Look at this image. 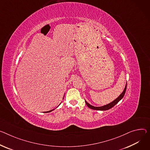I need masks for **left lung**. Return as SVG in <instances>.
<instances>
[{"label": "left lung", "mask_w": 150, "mask_h": 150, "mask_svg": "<svg viewBox=\"0 0 150 150\" xmlns=\"http://www.w3.org/2000/svg\"><path fill=\"white\" fill-rule=\"evenodd\" d=\"M126 88H127V83H126V85L125 86V88L123 91H122L121 93V94L120 95V96L117 99H115L114 100L111 102V103H108V104H106L105 105H103V106H93V105H90V103H88L86 100H85V102H86L87 106L88 108H90V109H92V110H98V111H106V110H110V109H111V108H112L113 106H114L119 101H120L122 99V98L124 97L125 94V93H126Z\"/></svg>", "instance_id": "obj_1"}]
</instances>
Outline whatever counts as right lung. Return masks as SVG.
I'll list each match as a JSON object with an SVG mask.
<instances>
[{
    "instance_id": "obj_1",
    "label": "right lung",
    "mask_w": 150,
    "mask_h": 150,
    "mask_svg": "<svg viewBox=\"0 0 150 150\" xmlns=\"http://www.w3.org/2000/svg\"><path fill=\"white\" fill-rule=\"evenodd\" d=\"M64 96H63V99H64ZM58 106H57V107H58ZM53 110H54V109H53V110H50V111H47V112H46V113H47V112H51V111H53Z\"/></svg>"
}]
</instances>
